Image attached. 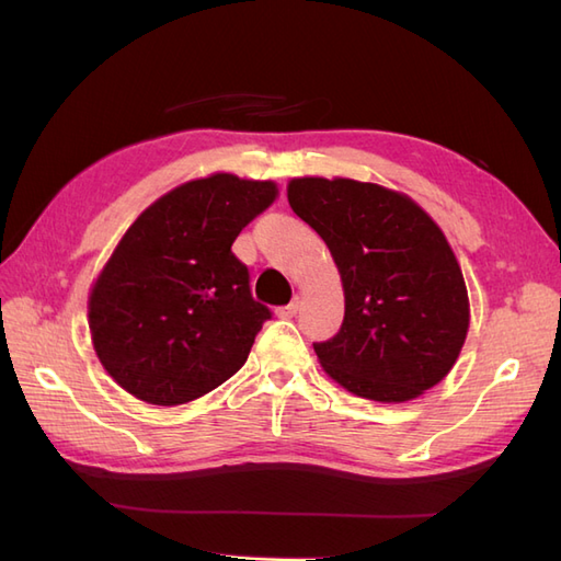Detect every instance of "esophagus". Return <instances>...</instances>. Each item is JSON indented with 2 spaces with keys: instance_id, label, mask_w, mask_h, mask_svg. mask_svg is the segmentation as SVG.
<instances>
[{
  "instance_id": "34e87169",
  "label": "esophagus",
  "mask_w": 561,
  "mask_h": 561,
  "mask_svg": "<svg viewBox=\"0 0 561 561\" xmlns=\"http://www.w3.org/2000/svg\"><path fill=\"white\" fill-rule=\"evenodd\" d=\"M299 299H294L289 306H282V308H277V316L279 318H294L296 313H299Z\"/></svg>"
}]
</instances>
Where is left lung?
<instances>
[{
    "mask_svg": "<svg viewBox=\"0 0 561 561\" xmlns=\"http://www.w3.org/2000/svg\"><path fill=\"white\" fill-rule=\"evenodd\" d=\"M287 197L330 248L344 289L340 332L313 344L325 374L376 402L440 383L468 335L470 301L436 221L408 195L352 178H294Z\"/></svg>",
    "mask_w": 561,
    "mask_h": 561,
    "instance_id": "1",
    "label": "left lung"
}]
</instances>
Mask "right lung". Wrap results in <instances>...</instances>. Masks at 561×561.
Listing matches in <instances>:
<instances>
[{"instance_id":"right-lung-1","label":"right lung","mask_w":561,"mask_h":561,"mask_svg":"<svg viewBox=\"0 0 561 561\" xmlns=\"http://www.w3.org/2000/svg\"><path fill=\"white\" fill-rule=\"evenodd\" d=\"M277 185L214 173L173 187L139 214L89 296L93 350L121 388L183 404L229 380L272 316L231 253Z\"/></svg>"}]
</instances>
